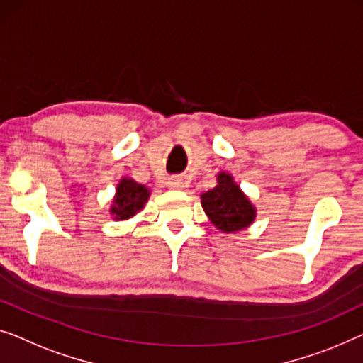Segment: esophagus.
<instances>
[{
    "label": "esophagus",
    "instance_id": "esophagus-1",
    "mask_svg": "<svg viewBox=\"0 0 363 363\" xmlns=\"http://www.w3.org/2000/svg\"><path fill=\"white\" fill-rule=\"evenodd\" d=\"M167 187H169V189H182L184 187L182 177H179V176L169 177V179H167Z\"/></svg>",
    "mask_w": 363,
    "mask_h": 363
}]
</instances>
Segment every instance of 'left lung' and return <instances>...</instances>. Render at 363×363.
Wrapping results in <instances>:
<instances>
[{
  "label": "left lung",
  "instance_id": "obj_1",
  "mask_svg": "<svg viewBox=\"0 0 363 363\" xmlns=\"http://www.w3.org/2000/svg\"><path fill=\"white\" fill-rule=\"evenodd\" d=\"M202 207L213 225L222 232L242 230L255 218V207L232 181V176L225 172L218 174L217 187L202 194Z\"/></svg>",
  "mask_w": 363,
  "mask_h": 363
}]
</instances>
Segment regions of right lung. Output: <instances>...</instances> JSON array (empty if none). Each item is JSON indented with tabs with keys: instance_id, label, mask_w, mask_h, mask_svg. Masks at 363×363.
<instances>
[{
	"instance_id": "obj_1",
	"label": "right lung",
	"mask_w": 363,
	"mask_h": 363,
	"mask_svg": "<svg viewBox=\"0 0 363 363\" xmlns=\"http://www.w3.org/2000/svg\"><path fill=\"white\" fill-rule=\"evenodd\" d=\"M147 197H150V191L143 184H138L133 179H121L116 187L115 206L111 207V213L116 220L130 218L138 211H141Z\"/></svg>"
}]
</instances>
